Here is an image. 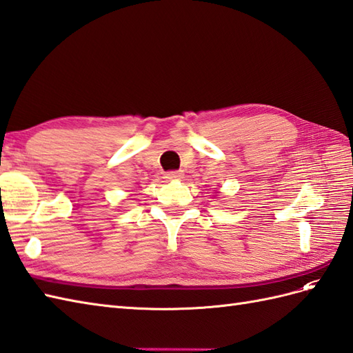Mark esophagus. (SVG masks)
<instances>
[{
	"instance_id": "1",
	"label": "esophagus",
	"mask_w": 353,
	"mask_h": 353,
	"mask_svg": "<svg viewBox=\"0 0 353 353\" xmlns=\"http://www.w3.org/2000/svg\"><path fill=\"white\" fill-rule=\"evenodd\" d=\"M164 177L167 180H177V179L182 177V173H180V171H168V173L164 174Z\"/></svg>"
}]
</instances>
